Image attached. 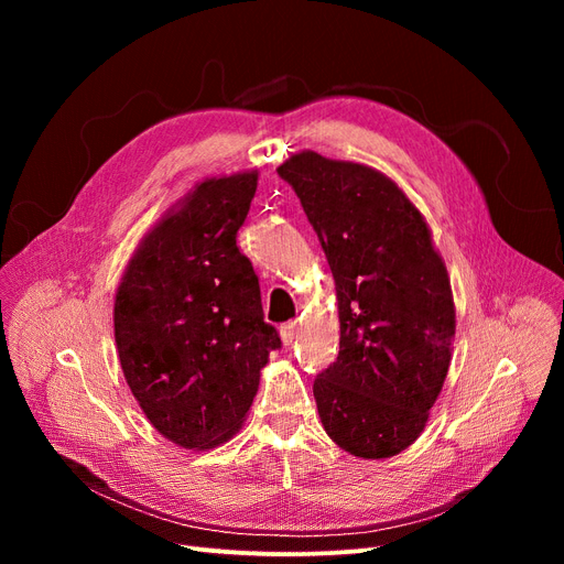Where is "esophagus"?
Returning <instances> with one entry per match:
<instances>
[{
	"instance_id": "esophagus-1",
	"label": "esophagus",
	"mask_w": 564,
	"mask_h": 564,
	"mask_svg": "<svg viewBox=\"0 0 564 564\" xmlns=\"http://www.w3.org/2000/svg\"><path fill=\"white\" fill-rule=\"evenodd\" d=\"M294 338H297V322L281 324V340H283V345H292Z\"/></svg>"
}]
</instances>
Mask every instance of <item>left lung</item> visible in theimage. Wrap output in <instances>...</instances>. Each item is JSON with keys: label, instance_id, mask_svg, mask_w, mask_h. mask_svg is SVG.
<instances>
[{"label": "left lung", "instance_id": "8db88e82", "mask_svg": "<svg viewBox=\"0 0 564 564\" xmlns=\"http://www.w3.org/2000/svg\"><path fill=\"white\" fill-rule=\"evenodd\" d=\"M276 171L300 196L336 281L340 351L313 383L319 421L345 453L389 459L423 434L451 368L446 262L387 173L315 151L292 153Z\"/></svg>", "mask_w": 564, "mask_h": 564}]
</instances>
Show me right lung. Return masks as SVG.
<instances>
[{
  "mask_svg": "<svg viewBox=\"0 0 564 564\" xmlns=\"http://www.w3.org/2000/svg\"><path fill=\"white\" fill-rule=\"evenodd\" d=\"M256 187V169L196 183L141 237L116 290L113 338L128 387L151 425L187 451L240 432L260 370L281 347L235 240Z\"/></svg>",
  "mask_w": 564,
  "mask_h": 564,
  "instance_id": "add662e5",
  "label": "right lung"
}]
</instances>
